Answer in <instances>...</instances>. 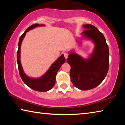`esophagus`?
Here are the masks:
<instances>
[{"label":"esophagus","mask_w":125,"mask_h":125,"mask_svg":"<svg viewBox=\"0 0 125 125\" xmlns=\"http://www.w3.org/2000/svg\"><path fill=\"white\" fill-rule=\"evenodd\" d=\"M63 54H64V56L65 59H67L68 58V53H64Z\"/></svg>","instance_id":"34e87169"}]
</instances>
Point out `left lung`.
Segmentation results:
<instances>
[{
    "label": "left lung",
    "mask_w": 125,
    "mask_h": 125,
    "mask_svg": "<svg viewBox=\"0 0 125 125\" xmlns=\"http://www.w3.org/2000/svg\"><path fill=\"white\" fill-rule=\"evenodd\" d=\"M85 30L83 36L91 40L95 47L90 57L83 58L73 51L69 52L67 62L71 65V81L75 87L82 90L92 89L105 79L109 71V50L104 36L92 25H83Z\"/></svg>",
    "instance_id": "8db88e82"
}]
</instances>
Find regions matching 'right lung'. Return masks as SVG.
I'll return each mask as SVG.
<instances>
[{
  "mask_svg": "<svg viewBox=\"0 0 125 125\" xmlns=\"http://www.w3.org/2000/svg\"><path fill=\"white\" fill-rule=\"evenodd\" d=\"M43 26H45V25L43 24L40 25L35 24L28 27L20 37L18 45V50L17 52V62H18V69L19 71L20 77L22 79V81L24 82V83L26 85L32 89L41 92H47L53 87L55 83H56V75L57 73V72L61 68L62 64H63L65 61L63 54L61 55L60 57L58 58L57 60L51 65V66L50 67V68L46 72L45 74H43L40 78H31L25 74L24 71H23L20 61V49L22 41L27 32H28L30 30L35 28V27Z\"/></svg>",
  "mask_w": 125,
  "mask_h": 125,
  "instance_id": "1",
  "label": "right lung"
}]
</instances>
